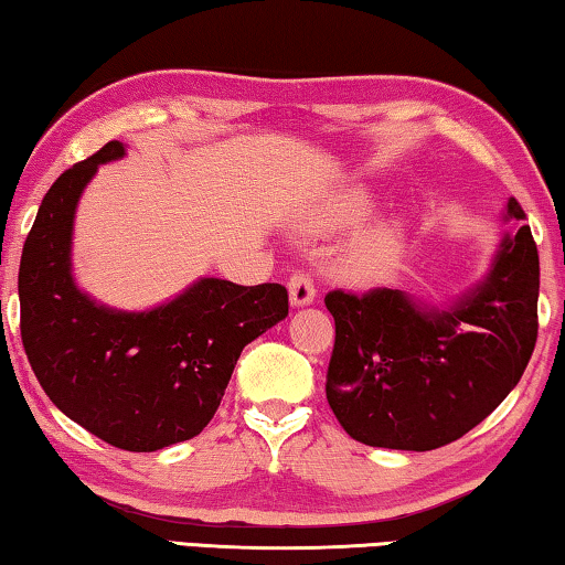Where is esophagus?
I'll return each mask as SVG.
<instances>
[{
  "label": "esophagus",
  "mask_w": 565,
  "mask_h": 565,
  "mask_svg": "<svg viewBox=\"0 0 565 565\" xmlns=\"http://www.w3.org/2000/svg\"><path fill=\"white\" fill-rule=\"evenodd\" d=\"M288 290H290V302L295 308H306L316 300V285H312L308 273H292Z\"/></svg>",
  "instance_id": "obj_1"
}]
</instances>
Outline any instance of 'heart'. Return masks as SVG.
Here are the masks:
<instances>
[{
  "instance_id": "b5f03b06",
  "label": "heart",
  "mask_w": 565,
  "mask_h": 565,
  "mask_svg": "<svg viewBox=\"0 0 565 565\" xmlns=\"http://www.w3.org/2000/svg\"><path fill=\"white\" fill-rule=\"evenodd\" d=\"M373 210V199L363 189L338 199L333 212L318 222V230L331 227H349L361 220H366ZM406 249V232L402 222L384 220L371 227L361 230L341 247V253L333 259V273L338 280L349 285H371L384 280L394 270Z\"/></svg>"
}]
</instances>
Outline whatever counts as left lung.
<instances>
[{
    "mask_svg": "<svg viewBox=\"0 0 565 565\" xmlns=\"http://www.w3.org/2000/svg\"><path fill=\"white\" fill-rule=\"evenodd\" d=\"M525 220L513 196L505 222ZM541 265L531 227L502 234L488 275L447 306L402 290H333L335 320L328 404L369 447L427 449L477 427L498 409L531 361Z\"/></svg>",
    "mask_w": 565,
    "mask_h": 565,
    "instance_id": "8db88e82",
    "label": "left lung"
}]
</instances>
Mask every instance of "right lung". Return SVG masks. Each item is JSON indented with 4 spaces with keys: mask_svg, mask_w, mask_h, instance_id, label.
Returning a JSON list of instances; mask_svg holds the SVG:
<instances>
[{
    "mask_svg": "<svg viewBox=\"0 0 565 565\" xmlns=\"http://www.w3.org/2000/svg\"><path fill=\"white\" fill-rule=\"evenodd\" d=\"M124 156V143H106L42 199L22 249L20 328L34 376L60 412L113 447L156 452L212 422L242 349L288 316V290L199 277L161 306L118 310L77 288V202L98 167Z\"/></svg>",
    "mask_w": 565,
    "mask_h": 565,
    "instance_id": "1",
    "label": "right lung"
}]
</instances>
